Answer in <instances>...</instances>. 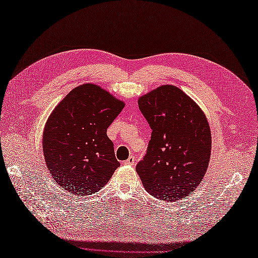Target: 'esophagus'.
<instances>
[{
    "label": "esophagus",
    "mask_w": 258,
    "mask_h": 258,
    "mask_svg": "<svg viewBox=\"0 0 258 258\" xmlns=\"http://www.w3.org/2000/svg\"><path fill=\"white\" fill-rule=\"evenodd\" d=\"M135 163V157L133 155H131L127 160L124 161V165H134Z\"/></svg>",
    "instance_id": "34e87169"
}]
</instances>
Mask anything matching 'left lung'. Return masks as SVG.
Returning a JSON list of instances; mask_svg holds the SVG:
<instances>
[{
  "label": "left lung",
  "mask_w": 258,
  "mask_h": 258,
  "mask_svg": "<svg viewBox=\"0 0 258 258\" xmlns=\"http://www.w3.org/2000/svg\"><path fill=\"white\" fill-rule=\"evenodd\" d=\"M138 102L152 136L136 172L156 199L166 203L185 199L204 178L210 164L212 134L206 115L171 84L158 86Z\"/></svg>",
  "instance_id": "1"
}]
</instances>
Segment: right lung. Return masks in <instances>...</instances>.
<instances>
[{"instance_id":"obj_1","label":"right lung","mask_w":258,"mask_h":258,"mask_svg":"<svg viewBox=\"0 0 258 258\" xmlns=\"http://www.w3.org/2000/svg\"><path fill=\"white\" fill-rule=\"evenodd\" d=\"M125 103L93 83L75 87L48 116L43 153L55 183L69 193L91 195L119 166L107 127Z\"/></svg>"}]
</instances>
